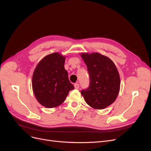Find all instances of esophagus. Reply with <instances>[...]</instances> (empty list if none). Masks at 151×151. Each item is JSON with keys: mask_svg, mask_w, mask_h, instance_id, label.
Segmentation results:
<instances>
[{"mask_svg": "<svg viewBox=\"0 0 151 151\" xmlns=\"http://www.w3.org/2000/svg\"><path fill=\"white\" fill-rule=\"evenodd\" d=\"M74 88H75V89H78L79 88V84L78 83H76V84H74Z\"/></svg>", "mask_w": 151, "mask_h": 151, "instance_id": "esophagus-1", "label": "esophagus"}]
</instances>
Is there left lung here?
Listing matches in <instances>:
<instances>
[{
  "label": "left lung",
  "instance_id": "obj_1",
  "mask_svg": "<svg viewBox=\"0 0 151 151\" xmlns=\"http://www.w3.org/2000/svg\"><path fill=\"white\" fill-rule=\"evenodd\" d=\"M89 74L90 85L81 94L86 103L94 109H103L116 99L120 88L119 72L110 58L98 52L81 53Z\"/></svg>",
  "mask_w": 151,
  "mask_h": 151
}]
</instances>
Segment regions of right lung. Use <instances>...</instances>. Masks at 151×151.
Listing matches in <instances>:
<instances>
[{
	"mask_svg": "<svg viewBox=\"0 0 151 151\" xmlns=\"http://www.w3.org/2000/svg\"><path fill=\"white\" fill-rule=\"evenodd\" d=\"M65 61V56L58 52L47 55L33 72L32 88L36 99L45 107L58 106L65 101L68 92L74 89L64 68Z\"/></svg>",
	"mask_w": 151,
	"mask_h": 151,
	"instance_id": "obj_1",
	"label": "right lung"
}]
</instances>
